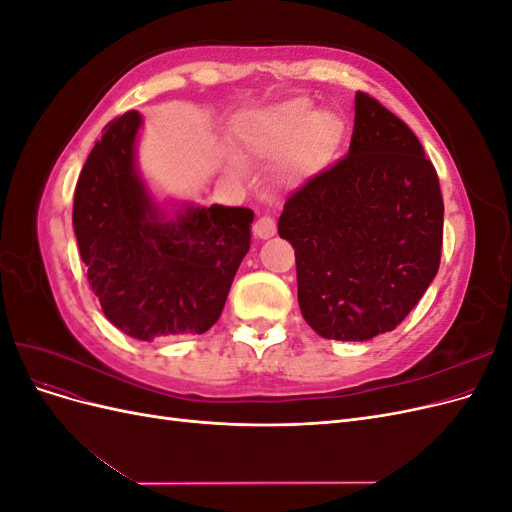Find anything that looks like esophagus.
<instances>
[{
    "label": "esophagus",
    "mask_w": 512,
    "mask_h": 512,
    "mask_svg": "<svg viewBox=\"0 0 512 512\" xmlns=\"http://www.w3.org/2000/svg\"><path fill=\"white\" fill-rule=\"evenodd\" d=\"M252 230L258 239H271L275 235L277 226H275V220L271 218V215H260V218L254 222Z\"/></svg>",
    "instance_id": "obj_1"
}]
</instances>
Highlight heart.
Instances as JSON below:
<instances>
[{"label":"heart","instance_id":"heart-1","mask_svg":"<svg viewBox=\"0 0 512 512\" xmlns=\"http://www.w3.org/2000/svg\"><path fill=\"white\" fill-rule=\"evenodd\" d=\"M235 134L250 156L262 160L284 158V173L290 179H309L320 175L335 160L344 126L331 113H316L309 100L294 98L243 115ZM226 168L232 175L243 173L237 158H230Z\"/></svg>","mask_w":512,"mask_h":512}]
</instances>
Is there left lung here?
Wrapping results in <instances>:
<instances>
[{
	"label": "left lung",
	"instance_id": "obj_1",
	"mask_svg": "<svg viewBox=\"0 0 512 512\" xmlns=\"http://www.w3.org/2000/svg\"><path fill=\"white\" fill-rule=\"evenodd\" d=\"M438 173L404 121L356 91L348 156L284 205L277 232L294 247L299 307L324 339L393 331L440 267Z\"/></svg>",
	"mask_w": 512,
	"mask_h": 512
}]
</instances>
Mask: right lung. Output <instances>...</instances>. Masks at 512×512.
<instances>
[{"mask_svg": "<svg viewBox=\"0 0 512 512\" xmlns=\"http://www.w3.org/2000/svg\"><path fill=\"white\" fill-rule=\"evenodd\" d=\"M138 111L104 126L74 190L72 224L87 280L106 320L126 335H200L218 322L243 256L254 211L162 205L136 162Z\"/></svg>", "mask_w": 512, "mask_h": 512, "instance_id": "add662e5", "label": "right lung"}]
</instances>
